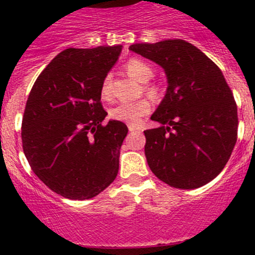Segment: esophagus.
Returning <instances> with one entry per match:
<instances>
[{"label": "esophagus", "instance_id": "34e87169", "mask_svg": "<svg viewBox=\"0 0 255 255\" xmlns=\"http://www.w3.org/2000/svg\"><path fill=\"white\" fill-rule=\"evenodd\" d=\"M128 129H129V132H132V133L140 132V128H138L137 126H134V125H128Z\"/></svg>", "mask_w": 255, "mask_h": 255}]
</instances>
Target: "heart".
<instances>
[{"instance_id":"b5f03b06","label":"heart","mask_w":255,"mask_h":255,"mask_svg":"<svg viewBox=\"0 0 255 255\" xmlns=\"http://www.w3.org/2000/svg\"><path fill=\"white\" fill-rule=\"evenodd\" d=\"M126 70L128 71L130 76L137 79L140 82H146L153 78V69L149 64L145 61L139 60V59H130L126 64ZM110 80H111V75L105 76L104 81L101 84V96L104 99H109L111 95V87H110ZM146 90L153 94L155 89L151 86H146ZM150 111V104L148 100L142 99L137 100V101H130V102H121V104L116 105L111 110V117L113 120L122 121V122L127 123H138L143 116Z\"/></svg>"}]
</instances>
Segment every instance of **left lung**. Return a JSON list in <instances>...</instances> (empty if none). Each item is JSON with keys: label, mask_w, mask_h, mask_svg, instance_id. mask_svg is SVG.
<instances>
[{"label": "left lung", "mask_w": 255, "mask_h": 255, "mask_svg": "<svg viewBox=\"0 0 255 255\" xmlns=\"http://www.w3.org/2000/svg\"><path fill=\"white\" fill-rule=\"evenodd\" d=\"M129 50L164 69L168 87L144 130L146 163L161 181L191 190L212 181L227 164L237 142V105L222 71L199 48L181 39Z\"/></svg>", "instance_id": "left-lung-1"}]
</instances>
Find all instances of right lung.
Segmentation results:
<instances>
[{
	"mask_svg": "<svg viewBox=\"0 0 255 255\" xmlns=\"http://www.w3.org/2000/svg\"><path fill=\"white\" fill-rule=\"evenodd\" d=\"M122 45L69 48L33 85L22 121L23 151L50 190L70 200L97 196L116 179L127 126L102 121L101 84Z\"/></svg>",
	"mask_w": 255,
	"mask_h": 255,
	"instance_id": "add662e5",
	"label": "right lung"
}]
</instances>
